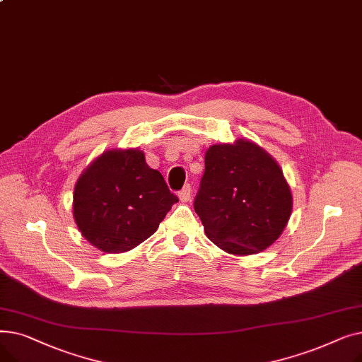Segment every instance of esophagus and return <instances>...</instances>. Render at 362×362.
Here are the masks:
<instances>
[{
	"instance_id": "esophagus-1",
	"label": "esophagus",
	"mask_w": 362,
	"mask_h": 362,
	"mask_svg": "<svg viewBox=\"0 0 362 362\" xmlns=\"http://www.w3.org/2000/svg\"><path fill=\"white\" fill-rule=\"evenodd\" d=\"M191 197H192V187H191V185H185L182 191L179 192L180 201L182 202H187L189 199H191Z\"/></svg>"
}]
</instances>
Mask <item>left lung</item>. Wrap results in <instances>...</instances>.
Masks as SVG:
<instances>
[{"mask_svg":"<svg viewBox=\"0 0 362 362\" xmlns=\"http://www.w3.org/2000/svg\"><path fill=\"white\" fill-rule=\"evenodd\" d=\"M194 208L223 251L251 255L279 239L292 214L291 187L276 160L246 139L205 152Z\"/></svg>","mask_w":362,"mask_h":362,"instance_id":"obj_1","label":"left lung"}]
</instances>
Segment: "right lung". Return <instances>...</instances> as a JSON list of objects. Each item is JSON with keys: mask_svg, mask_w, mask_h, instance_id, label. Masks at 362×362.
<instances>
[{"mask_svg": "<svg viewBox=\"0 0 362 362\" xmlns=\"http://www.w3.org/2000/svg\"><path fill=\"white\" fill-rule=\"evenodd\" d=\"M179 198L144 152L105 151L74 186L73 216L82 236L103 252L120 254L154 235Z\"/></svg>", "mask_w": 362, "mask_h": 362, "instance_id": "right-lung-1", "label": "right lung"}]
</instances>
